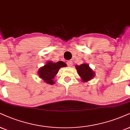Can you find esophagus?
Wrapping results in <instances>:
<instances>
[{
  "mask_svg": "<svg viewBox=\"0 0 130 130\" xmlns=\"http://www.w3.org/2000/svg\"><path fill=\"white\" fill-rule=\"evenodd\" d=\"M67 63V65H68V66H70V67H71L72 65H73V62H72V61H71V60L68 61Z\"/></svg>",
  "mask_w": 130,
  "mask_h": 130,
  "instance_id": "1",
  "label": "esophagus"
}]
</instances>
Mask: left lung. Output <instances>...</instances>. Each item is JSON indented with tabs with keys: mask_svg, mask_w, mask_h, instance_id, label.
<instances>
[{
	"mask_svg": "<svg viewBox=\"0 0 130 130\" xmlns=\"http://www.w3.org/2000/svg\"><path fill=\"white\" fill-rule=\"evenodd\" d=\"M76 69L82 82H87L94 77L95 72L90 68L88 63H84L80 65H76Z\"/></svg>",
	"mask_w": 130,
	"mask_h": 130,
	"instance_id": "1",
	"label": "left lung"
}]
</instances>
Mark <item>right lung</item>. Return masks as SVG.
Returning <instances> with one entry per match:
<instances>
[{
    "label": "right lung",
    "instance_id": "add662e5",
    "mask_svg": "<svg viewBox=\"0 0 130 130\" xmlns=\"http://www.w3.org/2000/svg\"><path fill=\"white\" fill-rule=\"evenodd\" d=\"M67 67V64L62 61H58L57 62H53L48 61L44 66L40 67L38 71V76L48 84L53 85L55 84L54 79L57 74L59 70L62 67Z\"/></svg>",
    "mask_w": 130,
    "mask_h": 130
}]
</instances>
